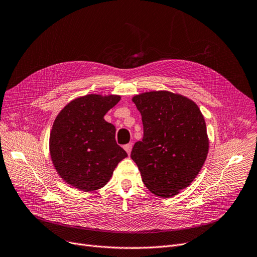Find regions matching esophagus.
Returning a JSON list of instances; mask_svg holds the SVG:
<instances>
[{"mask_svg": "<svg viewBox=\"0 0 257 257\" xmlns=\"http://www.w3.org/2000/svg\"><path fill=\"white\" fill-rule=\"evenodd\" d=\"M132 147H133L132 143H127V145H125L124 147H123V149L125 150V152L128 154V155H130V154H131V151H132Z\"/></svg>", "mask_w": 257, "mask_h": 257, "instance_id": "obj_1", "label": "esophagus"}]
</instances>
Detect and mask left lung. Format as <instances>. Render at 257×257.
I'll return each mask as SVG.
<instances>
[{
  "label": "left lung",
  "mask_w": 257,
  "mask_h": 257,
  "mask_svg": "<svg viewBox=\"0 0 257 257\" xmlns=\"http://www.w3.org/2000/svg\"><path fill=\"white\" fill-rule=\"evenodd\" d=\"M132 101L142 117L143 139L131 157L153 194L173 197L190 186L207 159L203 115L193 100L169 90L146 91Z\"/></svg>",
  "instance_id": "8db88e82"
}]
</instances>
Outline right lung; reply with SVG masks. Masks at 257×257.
<instances>
[{
    "instance_id": "1",
    "label": "right lung",
    "mask_w": 257,
    "mask_h": 257,
    "mask_svg": "<svg viewBox=\"0 0 257 257\" xmlns=\"http://www.w3.org/2000/svg\"><path fill=\"white\" fill-rule=\"evenodd\" d=\"M120 99L119 95L82 96L56 117L49 136L50 158L69 186L83 192L101 189L118 163L127 157L116 142V127L104 119Z\"/></svg>"
}]
</instances>
